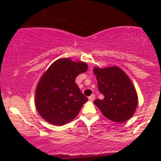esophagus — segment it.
<instances>
[{"instance_id": "obj_1", "label": "esophagus", "mask_w": 161, "mask_h": 161, "mask_svg": "<svg viewBox=\"0 0 161 161\" xmlns=\"http://www.w3.org/2000/svg\"><path fill=\"white\" fill-rule=\"evenodd\" d=\"M95 95H92L91 96H89V97H88V100H89L90 101H93L94 100H95Z\"/></svg>"}]
</instances>
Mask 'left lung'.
I'll return each mask as SVG.
<instances>
[{"label":"left lung","instance_id":"obj_1","mask_svg":"<svg viewBox=\"0 0 161 161\" xmlns=\"http://www.w3.org/2000/svg\"><path fill=\"white\" fill-rule=\"evenodd\" d=\"M93 71L99 92L104 96L94 104L110 120L121 123L130 119L137 108L138 95L126 73L118 66H95Z\"/></svg>","mask_w":161,"mask_h":161}]
</instances>
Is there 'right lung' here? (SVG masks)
<instances>
[{"label":"right lung","instance_id":"right-lung-1","mask_svg":"<svg viewBox=\"0 0 161 161\" xmlns=\"http://www.w3.org/2000/svg\"><path fill=\"white\" fill-rule=\"evenodd\" d=\"M88 69L85 62L60 58L41 77L36 90L35 104L47 123L63 125L76 117L88 98L79 90L75 79Z\"/></svg>","mask_w":161,"mask_h":161}]
</instances>
